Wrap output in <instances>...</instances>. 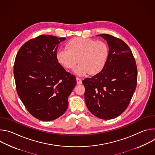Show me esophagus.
<instances>
[{
    "mask_svg": "<svg viewBox=\"0 0 155 155\" xmlns=\"http://www.w3.org/2000/svg\"><path fill=\"white\" fill-rule=\"evenodd\" d=\"M77 83L78 84H81L82 83V81H81V79L80 78H78V77H77Z\"/></svg>",
    "mask_w": 155,
    "mask_h": 155,
    "instance_id": "obj_1",
    "label": "esophagus"
}]
</instances>
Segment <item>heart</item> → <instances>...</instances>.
<instances>
[{
	"instance_id": "heart-1",
	"label": "heart",
	"mask_w": 155,
	"mask_h": 155,
	"mask_svg": "<svg viewBox=\"0 0 155 155\" xmlns=\"http://www.w3.org/2000/svg\"><path fill=\"white\" fill-rule=\"evenodd\" d=\"M66 49L61 50L56 54L58 62L67 70H72L77 64H80L75 69L79 76L86 74L96 75L99 73L107 62L108 48L102 41L74 37L66 43Z\"/></svg>"
}]
</instances>
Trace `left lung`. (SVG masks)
Listing matches in <instances>:
<instances>
[{
    "label": "left lung",
    "mask_w": 155,
    "mask_h": 155,
    "mask_svg": "<svg viewBox=\"0 0 155 155\" xmlns=\"http://www.w3.org/2000/svg\"><path fill=\"white\" fill-rule=\"evenodd\" d=\"M100 35L108 45L107 62L99 73L82 83L88 110L101 119L110 120L120 115L129 105L137 86V69L124 41L110 34Z\"/></svg>",
    "instance_id": "8db88e82"
}]
</instances>
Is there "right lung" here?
I'll return each instance as SVG.
<instances>
[{
    "instance_id": "obj_1",
    "label": "right lung",
    "mask_w": 155,
    "mask_h": 155,
    "mask_svg": "<svg viewBox=\"0 0 155 155\" xmlns=\"http://www.w3.org/2000/svg\"><path fill=\"white\" fill-rule=\"evenodd\" d=\"M65 40L41 35L26 41L16 56L13 73L17 93L28 111L41 121L54 120L64 114L77 84L75 75L56 59L58 45Z\"/></svg>"
}]
</instances>
